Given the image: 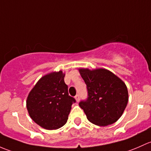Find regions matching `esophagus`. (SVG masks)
Masks as SVG:
<instances>
[{
    "label": "esophagus",
    "mask_w": 151,
    "mask_h": 151,
    "mask_svg": "<svg viewBox=\"0 0 151 151\" xmlns=\"http://www.w3.org/2000/svg\"><path fill=\"white\" fill-rule=\"evenodd\" d=\"M75 98H76V101H77V102H78V101L80 100V95H79L78 94H76V97H75Z\"/></svg>",
    "instance_id": "34e87169"
}]
</instances>
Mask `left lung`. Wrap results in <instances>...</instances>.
<instances>
[{"label": "left lung", "instance_id": "obj_1", "mask_svg": "<svg viewBox=\"0 0 151 151\" xmlns=\"http://www.w3.org/2000/svg\"><path fill=\"white\" fill-rule=\"evenodd\" d=\"M88 97L79 102L87 119L97 126L110 125L122 116L127 103V87L122 79L106 69L81 68Z\"/></svg>", "mask_w": 151, "mask_h": 151}]
</instances>
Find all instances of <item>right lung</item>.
<instances>
[{"mask_svg": "<svg viewBox=\"0 0 151 151\" xmlns=\"http://www.w3.org/2000/svg\"><path fill=\"white\" fill-rule=\"evenodd\" d=\"M63 71L43 76L29 93L27 109L31 119L49 130L63 127L76 99L68 94Z\"/></svg>", "mask_w": 151, "mask_h": 151, "instance_id": "obj_1", "label": "right lung"}]
</instances>
